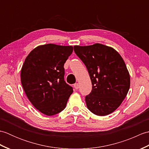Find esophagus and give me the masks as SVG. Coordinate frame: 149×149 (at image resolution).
<instances>
[{
    "label": "esophagus",
    "instance_id": "obj_1",
    "mask_svg": "<svg viewBox=\"0 0 149 149\" xmlns=\"http://www.w3.org/2000/svg\"><path fill=\"white\" fill-rule=\"evenodd\" d=\"M74 87L76 90H78V88H79V84H78V83L74 84Z\"/></svg>",
    "mask_w": 149,
    "mask_h": 149
}]
</instances>
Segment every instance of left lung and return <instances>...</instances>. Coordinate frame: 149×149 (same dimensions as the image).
<instances>
[{"label": "left lung", "instance_id": "8db88e82", "mask_svg": "<svg viewBox=\"0 0 149 149\" xmlns=\"http://www.w3.org/2000/svg\"><path fill=\"white\" fill-rule=\"evenodd\" d=\"M84 63L92 84L85 97L88 109L98 116L113 113L122 104L130 88V75L125 62L112 47L95 43L74 47Z\"/></svg>", "mask_w": 149, "mask_h": 149}]
</instances>
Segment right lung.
<instances>
[{
  "instance_id": "1",
  "label": "right lung",
  "mask_w": 149,
  "mask_h": 149,
  "mask_svg": "<svg viewBox=\"0 0 149 149\" xmlns=\"http://www.w3.org/2000/svg\"><path fill=\"white\" fill-rule=\"evenodd\" d=\"M72 52V46L49 43L36 47L25 59L22 87L30 102L44 115L62 111L73 92L64 80V64Z\"/></svg>"
}]
</instances>
